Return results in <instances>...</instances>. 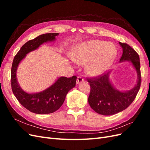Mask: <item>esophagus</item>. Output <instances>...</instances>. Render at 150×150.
I'll list each match as a JSON object with an SVG mask.
<instances>
[{"label":"esophagus","mask_w":150,"mask_h":150,"mask_svg":"<svg viewBox=\"0 0 150 150\" xmlns=\"http://www.w3.org/2000/svg\"><path fill=\"white\" fill-rule=\"evenodd\" d=\"M84 81V79L82 78V77L81 76H78V78H77V81H76V83L77 84H80L81 83H82Z\"/></svg>","instance_id":"esophagus-1"}]
</instances>
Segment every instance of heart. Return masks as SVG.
<instances>
[{
  "label": "heart",
  "instance_id": "heart-1",
  "mask_svg": "<svg viewBox=\"0 0 150 150\" xmlns=\"http://www.w3.org/2000/svg\"><path fill=\"white\" fill-rule=\"evenodd\" d=\"M116 49L112 44L100 40H91L76 46L72 53L76 64L86 65V71L91 76L105 72L116 56Z\"/></svg>",
  "mask_w": 150,
  "mask_h": 150
}]
</instances>
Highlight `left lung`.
Instances as JSON below:
<instances>
[{"instance_id":"obj_1","label":"left lung","mask_w":150,"mask_h":150,"mask_svg":"<svg viewBox=\"0 0 150 150\" xmlns=\"http://www.w3.org/2000/svg\"><path fill=\"white\" fill-rule=\"evenodd\" d=\"M119 44L122 49L120 62L129 61L137 73V84L126 91L117 89L110 79V73L97 78L88 79L91 86L88 103L93 110L99 115L109 116L125 110L133 103L138 93L141 85L140 61L138 53L126 43Z\"/></svg>"}]
</instances>
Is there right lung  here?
I'll use <instances>...</instances> for the list:
<instances>
[{
  "instance_id": "1",
  "label": "right lung",
  "mask_w": 150,
  "mask_h": 150,
  "mask_svg": "<svg viewBox=\"0 0 150 150\" xmlns=\"http://www.w3.org/2000/svg\"><path fill=\"white\" fill-rule=\"evenodd\" d=\"M59 33L40 35L29 40L22 46L14 57L11 69V87L12 92L19 102L27 110L36 114H49L57 111L62 105L66 95L76 86L77 77H59L55 83L42 91L28 93L22 89L17 79V69L21 62L28 53L38 49L44 43L56 40Z\"/></svg>"
}]
</instances>
